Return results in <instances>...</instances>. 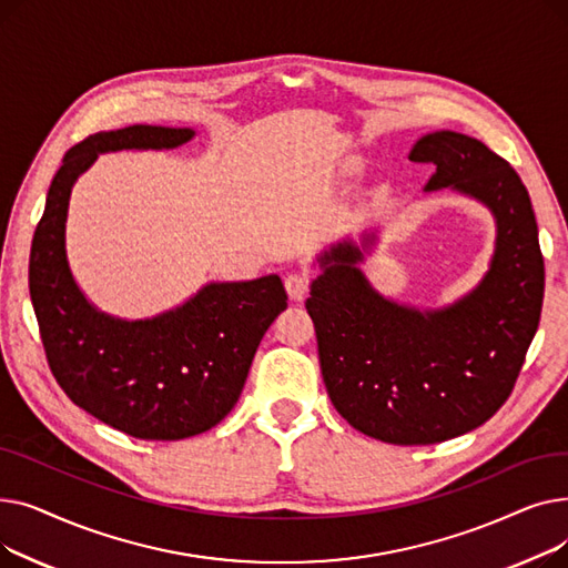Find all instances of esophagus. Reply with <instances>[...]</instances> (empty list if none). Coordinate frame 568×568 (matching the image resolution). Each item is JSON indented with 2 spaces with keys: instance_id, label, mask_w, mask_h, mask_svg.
Masks as SVG:
<instances>
[{
  "instance_id": "34e87169",
  "label": "esophagus",
  "mask_w": 568,
  "mask_h": 568,
  "mask_svg": "<svg viewBox=\"0 0 568 568\" xmlns=\"http://www.w3.org/2000/svg\"><path fill=\"white\" fill-rule=\"evenodd\" d=\"M308 287H311V276L306 272H292L285 276V290L290 294V300L294 302H302L308 294Z\"/></svg>"
}]
</instances>
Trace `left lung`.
<instances>
[{"label":"left lung","instance_id":"1","mask_svg":"<svg viewBox=\"0 0 568 568\" xmlns=\"http://www.w3.org/2000/svg\"><path fill=\"white\" fill-rule=\"evenodd\" d=\"M409 161L433 163L428 191L452 186L490 206L497 248L484 283L458 304L419 313L386 302L338 244L322 257L306 311L320 368L343 419L389 444H437L486 424L511 396L539 329L546 266L518 172L454 131L424 135Z\"/></svg>","mask_w":568,"mask_h":568}]
</instances>
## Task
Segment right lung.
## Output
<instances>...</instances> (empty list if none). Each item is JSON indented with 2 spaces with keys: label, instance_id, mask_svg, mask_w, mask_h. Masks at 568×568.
I'll return each mask as SVG.
<instances>
[{
  "label": "right lung",
  "instance_id": "1",
  "mask_svg": "<svg viewBox=\"0 0 568 568\" xmlns=\"http://www.w3.org/2000/svg\"><path fill=\"white\" fill-rule=\"evenodd\" d=\"M191 138V129L135 124L71 146L29 253V294L57 384L78 407L138 439H184L225 419L264 332L287 308L278 276L206 285L182 308L144 322L108 317L78 290L64 251L78 174L103 152L172 149Z\"/></svg>",
  "mask_w": 568,
  "mask_h": 568
}]
</instances>
